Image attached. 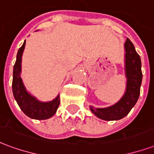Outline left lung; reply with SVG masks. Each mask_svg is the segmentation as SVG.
Masks as SVG:
<instances>
[{
    "mask_svg": "<svg viewBox=\"0 0 154 154\" xmlns=\"http://www.w3.org/2000/svg\"><path fill=\"white\" fill-rule=\"evenodd\" d=\"M125 75L127 78L126 91L122 98L113 106L106 108H94L90 106L91 112L104 120H118L125 117L137 102L140 94L143 74L141 59L135 48L129 38L126 39Z\"/></svg>",
    "mask_w": 154,
    "mask_h": 154,
    "instance_id": "left-lung-1",
    "label": "left lung"
}]
</instances>
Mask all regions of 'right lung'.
Masks as SVG:
<instances>
[{"instance_id":"right-lung-1","label":"right lung","mask_w":154,"mask_h":154,"mask_svg":"<svg viewBox=\"0 0 154 154\" xmlns=\"http://www.w3.org/2000/svg\"><path fill=\"white\" fill-rule=\"evenodd\" d=\"M25 46V41L21 47L19 48L16 61L13 68V95L20 108L29 118L35 119H47L56 113L60 104L59 95L52 101L41 102L26 91L20 77L21 57Z\"/></svg>"}]
</instances>
